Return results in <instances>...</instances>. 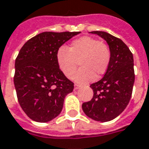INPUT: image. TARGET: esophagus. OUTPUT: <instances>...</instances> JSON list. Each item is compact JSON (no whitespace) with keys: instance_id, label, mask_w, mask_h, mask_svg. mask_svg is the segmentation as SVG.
<instances>
[{"instance_id":"esophagus-1","label":"esophagus","mask_w":149,"mask_h":149,"mask_svg":"<svg viewBox=\"0 0 149 149\" xmlns=\"http://www.w3.org/2000/svg\"><path fill=\"white\" fill-rule=\"evenodd\" d=\"M81 87V86H79V85H77V84H75L74 85V90L75 91H77V90H78L79 88Z\"/></svg>"}]
</instances>
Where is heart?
Returning <instances> with one entry per match:
<instances>
[{
    "label": "heart",
    "mask_w": 149,
    "mask_h": 149,
    "mask_svg": "<svg viewBox=\"0 0 149 149\" xmlns=\"http://www.w3.org/2000/svg\"><path fill=\"white\" fill-rule=\"evenodd\" d=\"M58 66L68 78H71L77 65L81 66L73 79L88 83L107 72L111 60L109 45L91 36H82L71 42L68 49L60 47L56 54Z\"/></svg>",
    "instance_id": "b5f03b06"
}]
</instances>
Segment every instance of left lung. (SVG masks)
<instances>
[{
	"mask_svg": "<svg viewBox=\"0 0 149 149\" xmlns=\"http://www.w3.org/2000/svg\"><path fill=\"white\" fill-rule=\"evenodd\" d=\"M91 33L107 41L111 60L104 77L91 85L94 95L91 101L83 103L82 110L93 120L105 122L118 117L130 102L134 82V58L121 39L101 31Z\"/></svg>",
	"mask_w": 149,
	"mask_h": 149,
	"instance_id": "left-lung-1",
	"label": "left lung"
}]
</instances>
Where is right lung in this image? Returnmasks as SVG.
<instances>
[{"mask_svg":"<svg viewBox=\"0 0 149 149\" xmlns=\"http://www.w3.org/2000/svg\"><path fill=\"white\" fill-rule=\"evenodd\" d=\"M80 32H44L28 40L15 59L14 83L24 112L37 122H47L61 113L65 96L74 84L58 66V49Z\"/></svg>","mask_w":149,"mask_h":149,"instance_id":"right-lung-1","label":"right lung"}]
</instances>
